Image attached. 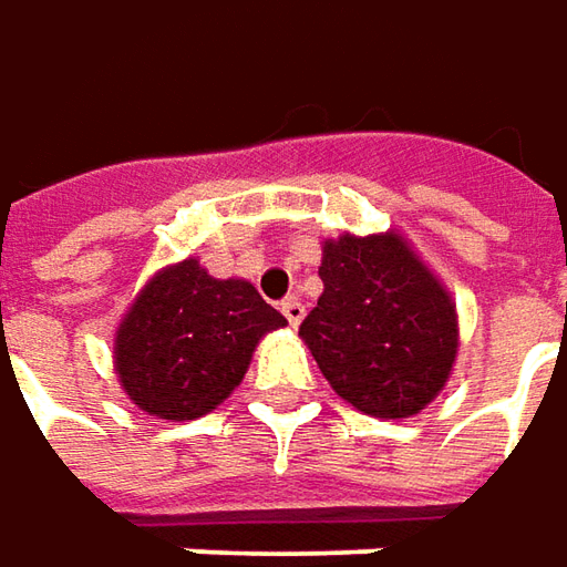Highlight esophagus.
Instances as JSON below:
<instances>
[{
    "mask_svg": "<svg viewBox=\"0 0 567 567\" xmlns=\"http://www.w3.org/2000/svg\"><path fill=\"white\" fill-rule=\"evenodd\" d=\"M282 313H285V320H288V326H291V329H298L303 320V303L298 301V298H288V301H282Z\"/></svg>",
    "mask_w": 567,
    "mask_h": 567,
    "instance_id": "esophagus-1",
    "label": "esophagus"
}]
</instances>
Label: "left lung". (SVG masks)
Listing matches in <instances>:
<instances>
[{
  "label": "left lung",
  "instance_id": "8db88e82",
  "mask_svg": "<svg viewBox=\"0 0 567 567\" xmlns=\"http://www.w3.org/2000/svg\"><path fill=\"white\" fill-rule=\"evenodd\" d=\"M320 279L301 339L336 395L370 417L420 414L458 358L452 291L395 228L326 238Z\"/></svg>",
  "mask_w": 567,
  "mask_h": 567
}]
</instances>
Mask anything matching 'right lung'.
<instances>
[{
	"label": "right lung",
	"mask_w": 567,
	"mask_h": 567,
	"mask_svg": "<svg viewBox=\"0 0 567 567\" xmlns=\"http://www.w3.org/2000/svg\"><path fill=\"white\" fill-rule=\"evenodd\" d=\"M282 326L247 279H213L187 257L137 291L115 329L112 367L144 414L197 420L241 385L260 339Z\"/></svg>",
	"instance_id": "obj_1"
}]
</instances>
